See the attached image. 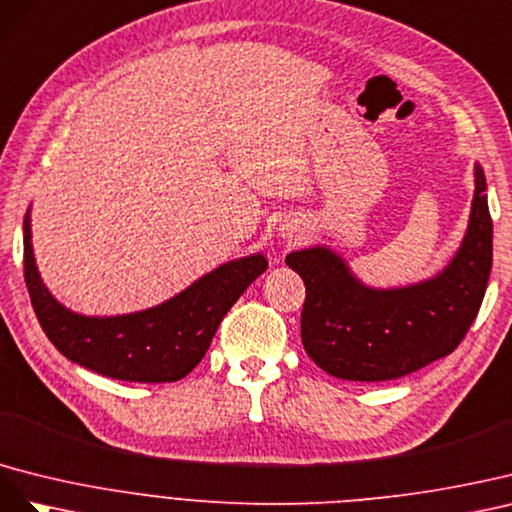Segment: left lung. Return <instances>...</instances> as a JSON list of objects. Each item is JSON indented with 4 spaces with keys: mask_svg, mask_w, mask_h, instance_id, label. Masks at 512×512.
<instances>
[{
    "mask_svg": "<svg viewBox=\"0 0 512 512\" xmlns=\"http://www.w3.org/2000/svg\"><path fill=\"white\" fill-rule=\"evenodd\" d=\"M493 261V223L483 167H474L467 231L448 266L403 287L364 285L347 261L319 244L285 257L306 287L302 345L326 373L386 382L455 352L483 304Z\"/></svg>",
    "mask_w": 512,
    "mask_h": 512,
    "instance_id": "left-lung-1",
    "label": "left lung"
}]
</instances>
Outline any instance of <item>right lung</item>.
<instances>
[{
	"mask_svg": "<svg viewBox=\"0 0 512 512\" xmlns=\"http://www.w3.org/2000/svg\"><path fill=\"white\" fill-rule=\"evenodd\" d=\"M25 285L49 341L68 360L124 382H178L206 356L223 317L268 268L261 253L227 261L152 309L94 317L66 309L42 283L32 246V218L23 221Z\"/></svg>",
	"mask_w": 512,
	"mask_h": 512,
	"instance_id": "right-lung-1",
	"label": "right lung"
}]
</instances>
